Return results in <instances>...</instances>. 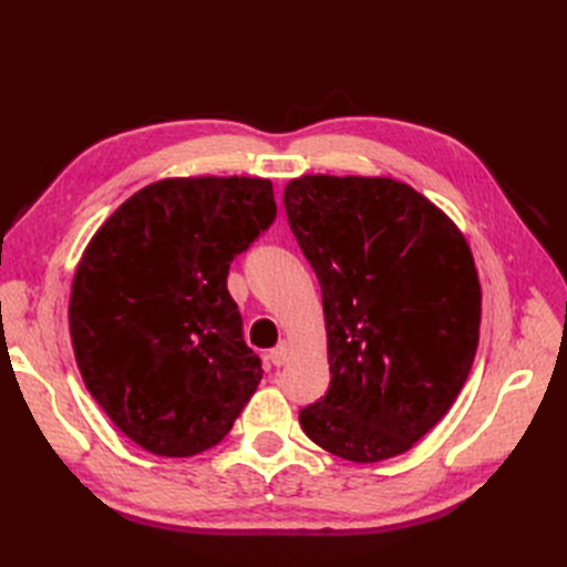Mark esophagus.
<instances>
[{
    "instance_id": "esophagus-1",
    "label": "esophagus",
    "mask_w": 567,
    "mask_h": 567,
    "mask_svg": "<svg viewBox=\"0 0 567 567\" xmlns=\"http://www.w3.org/2000/svg\"><path fill=\"white\" fill-rule=\"evenodd\" d=\"M288 357H290V348L286 346V342H281V346L269 350V359H271L274 367H284L288 362Z\"/></svg>"
}]
</instances>
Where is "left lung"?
<instances>
[{
  "label": "left lung",
  "mask_w": 567,
  "mask_h": 567,
  "mask_svg": "<svg viewBox=\"0 0 567 567\" xmlns=\"http://www.w3.org/2000/svg\"><path fill=\"white\" fill-rule=\"evenodd\" d=\"M284 205L329 338V392L300 411L302 431L357 463L404 454L473 367L483 290L466 238L390 177L305 175L288 182Z\"/></svg>",
  "instance_id": "left-lung-1"
}]
</instances>
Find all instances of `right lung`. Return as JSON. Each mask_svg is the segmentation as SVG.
Instances as JSON below:
<instances>
[{
	"label": "right lung",
	"instance_id": "1",
	"mask_svg": "<svg viewBox=\"0 0 567 567\" xmlns=\"http://www.w3.org/2000/svg\"><path fill=\"white\" fill-rule=\"evenodd\" d=\"M274 217L269 179H161L120 205L84 248L68 305L78 369L146 452L215 447L257 390L262 364L246 346L227 277Z\"/></svg>",
	"mask_w": 567,
	"mask_h": 567
}]
</instances>
